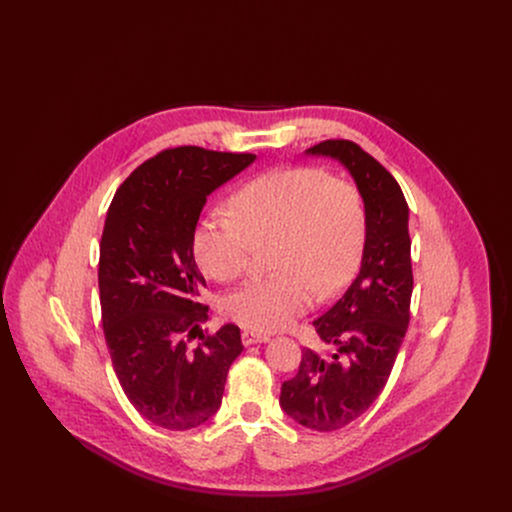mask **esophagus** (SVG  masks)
Instances as JSON below:
<instances>
[{
	"instance_id": "34e87169",
	"label": "esophagus",
	"mask_w": 512,
	"mask_h": 512,
	"mask_svg": "<svg viewBox=\"0 0 512 512\" xmlns=\"http://www.w3.org/2000/svg\"><path fill=\"white\" fill-rule=\"evenodd\" d=\"M243 344L245 346H251V344H261V342H267L269 340V334H263V332H255V330H243Z\"/></svg>"
}]
</instances>
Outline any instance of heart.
<instances>
[{
  "mask_svg": "<svg viewBox=\"0 0 512 512\" xmlns=\"http://www.w3.org/2000/svg\"><path fill=\"white\" fill-rule=\"evenodd\" d=\"M231 216L202 218L192 235L198 267L216 281L243 277L259 249L274 245L275 273L229 294L223 312L251 330H281L306 314L316 296L334 298L354 277L367 243L360 188L322 168L265 172L229 198Z\"/></svg>",
  "mask_w": 512,
  "mask_h": 512,
  "instance_id": "obj_1",
  "label": "heart"
}]
</instances>
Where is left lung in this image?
<instances>
[{
  "label": "left lung",
  "instance_id": "obj_1",
  "mask_svg": "<svg viewBox=\"0 0 512 512\" xmlns=\"http://www.w3.org/2000/svg\"><path fill=\"white\" fill-rule=\"evenodd\" d=\"M340 160L367 204L360 271L314 328L332 352L302 350L300 371L281 385V409L304 427L334 431L367 411L385 389L411 316L409 206L401 186L371 154L348 139L308 150Z\"/></svg>",
  "mask_w": 512,
  "mask_h": 512
}]
</instances>
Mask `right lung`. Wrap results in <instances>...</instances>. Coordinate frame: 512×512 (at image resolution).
I'll return each mask as SVG.
<instances>
[{
  "instance_id": "right-lung-1",
  "label": "right lung",
  "mask_w": 512,
  "mask_h": 512,
  "mask_svg": "<svg viewBox=\"0 0 512 512\" xmlns=\"http://www.w3.org/2000/svg\"><path fill=\"white\" fill-rule=\"evenodd\" d=\"M255 158L196 145L170 148L135 168L109 206L99 255L103 332L129 403L164 429L208 421L243 352L235 324L188 346L208 318L192 235L206 196Z\"/></svg>"
}]
</instances>
